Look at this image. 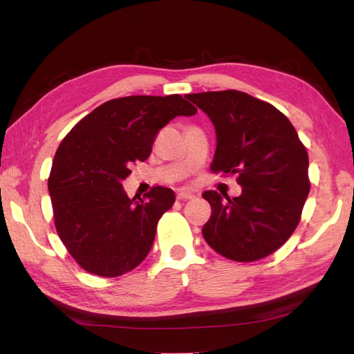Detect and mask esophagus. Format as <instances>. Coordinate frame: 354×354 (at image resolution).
<instances>
[{
	"instance_id": "esophagus-1",
	"label": "esophagus",
	"mask_w": 354,
	"mask_h": 354,
	"mask_svg": "<svg viewBox=\"0 0 354 354\" xmlns=\"http://www.w3.org/2000/svg\"><path fill=\"white\" fill-rule=\"evenodd\" d=\"M194 198H195V195L190 194L189 190H180L178 194H177V199L178 201H190V199H194Z\"/></svg>"
}]
</instances>
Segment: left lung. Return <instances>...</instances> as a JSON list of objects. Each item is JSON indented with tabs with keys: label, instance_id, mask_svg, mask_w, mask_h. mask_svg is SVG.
<instances>
[{
	"label": "left lung",
	"instance_id": "1",
	"mask_svg": "<svg viewBox=\"0 0 354 354\" xmlns=\"http://www.w3.org/2000/svg\"><path fill=\"white\" fill-rule=\"evenodd\" d=\"M216 128L212 173L236 176L242 194L207 190L212 214L203 239L220 255L250 263L264 259L298 226L310 192L308 155L294 125L270 103L236 91L190 95Z\"/></svg>",
	"mask_w": 354,
	"mask_h": 354
}]
</instances>
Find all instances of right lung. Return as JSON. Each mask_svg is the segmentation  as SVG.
I'll return each mask as SVG.
<instances>
[{
    "mask_svg": "<svg viewBox=\"0 0 354 354\" xmlns=\"http://www.w3.org/2000/svg\"><path fill=\"white\" fill-rule=\"evenodd\" d=\"M196 111L178 94L128 95L100 104L63 138L48 192L59 238L84 270L116 277L146 259L176 195L156 186L131 199L121 183L151 155L160 128Z\"/></svg>",
    "mask_w": 354,
    "mask_h": 354,
    "instance_id": "1",
    "label": "right lung"
}]
</instances>
